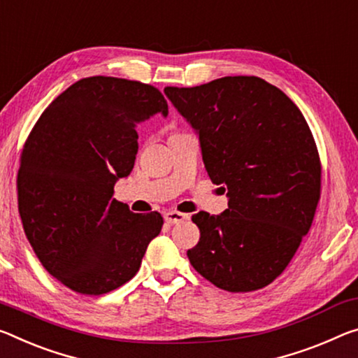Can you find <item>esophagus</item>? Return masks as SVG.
<instances>
[{
	"label": "esophagus",
	"mask_w": 358,
	"mask_h": 358,
	"mask_svg": "<svg viewBox=\"0 0 358 358\" xmlns=\"http://www.w3.org/2000/svg\"><path fill=\"white\" fill-rule=\"evenodd\" d=\"M188 218H189V215L177 212V210H170V212L164 213V220H166V223H169V224H177V223H181V221H185Z\"/></svg>",
	"instance_id": "obj_1"
}]
</instances>
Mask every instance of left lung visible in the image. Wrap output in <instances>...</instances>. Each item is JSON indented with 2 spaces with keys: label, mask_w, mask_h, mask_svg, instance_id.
Returning <instances> with one entry per match:
<instances>
[{
  "label": "left lung",
  "mask_w": 358,
  "mask_h": 358,
  "mask_svg": "<svg viewBox=\"0 0 358 358\" xmlns=\"http://www.w3.org/2000/svg\"><path fill=\"white\" fill-rule=\"evenodd\" d=\"M164 92L199 134L208 177L229 197L221 215H192L201 239L189 263L226 292L269 285L309 232L320 199V157L303 113L257 76Z\"/></svg>",
  "instance_id": "8db88e82"
}]
</instances>
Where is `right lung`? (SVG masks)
Instances as JSON below:
<instances>
[{"instance_id": "obj_1", "label": "right lung", "mask_w": 358, "mask_h": 358, "mask_svg": "<svg viewBox=\"0 0 358 358\" xmlns=\"http://www.w3.org/2000/svg\"><path fill=\"white\" fill-rule=\"evenodd\" d=\"M167 116L150 84L92 76L62 92L28 135L17 175L19 213L30 245L70 290L103 294L137 274L161 213H134L113 197L132 172L137 124Z\"/></svg>"}]
</instances>
